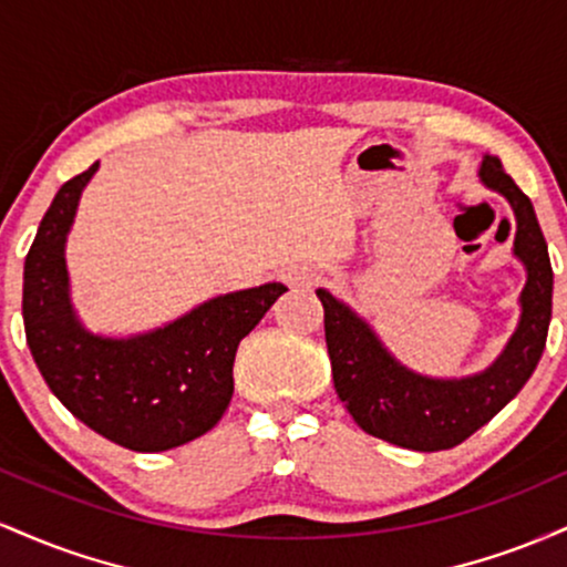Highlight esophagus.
I'll return each mask as SVG.
<instances>
[{
    "label": "esophagus",
    "mask_w": 567,
    "mask_h": 567,
    "mask_svg": "<svg viewBox=\"0 0 567 567\" xmlns=\"http://www.w3.org/2000/svg\"><path fill=\"white\" fill-rule=\"evenodd\" d=\"M285 282L290 288H315L320 282V275L315 269H309V266H292V269L285 271Z\"/></svg>",
    "instance_id": "1"
}]
</instances>
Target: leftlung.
<instances>
[{
	"label": "left lung",
	"instance_id": "8db88e82",
	"mask_svg": "<svg viewBox=\"0 0 567 567\" xmlns=\"http://www.w3.org/2000/svg\"><path fill=\"white\" fill-rule=\"evenodd\" d=\"M480 175L512 202L517 216L514 256L528 269L523 290V320L504 354L485 373L461 381H432L394 362L379 338L328 290H317L324 309L333 386L362 432L432 453L472 437L512 400L536 370L551 320V264L533 202L519 192L496 157H485Z\"/></svg>",
	"mask_w": 567,
	"mask_h": 567
}]
</instances>
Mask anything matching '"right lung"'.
Returning a JSON list of instances; mask_svg holds the SVG:
<instances>
[{"label":"right lung","instance_id":"right-lung-1","mask_svg":"<svg viewBox=\"0 0 567 567\" xmlns=\"http://www.w3.org/2000/svg\"><path fill=\"white\" fill-rule=\"evenodd\" d=\"M95 167L58 188L25 256V341L50 392L84 426L127 451H171L218 424L234 394L239 341L288 288L269 282L213 298L127 341L84 333L69 303L63 243Z\"/></svg>","mask_w":567,"mask_h":567}]
</instances>
